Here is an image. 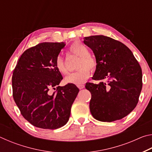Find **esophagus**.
<instances>
[{"mask_svg": "<svg viewBox=\"0 0 152 152\" xmlns=\"http://www.w3.org/2000/svg\"><path fill=\"white\" fill-rule=\"evenodd\" d=\"M77 86H78V88L79 89H83L84 88V84H78V85H77Z\"/></svg>", "mask_w": 152, "mask_h": 152, "instance_id": "34e87169", "label": "esophagus"}]
</instances>
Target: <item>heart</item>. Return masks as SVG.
Here are the masks:
<instances>
[{"mask_svg": "<svg viewBox=\"0 0 152 152\" xmlns=\"http://www.w3.org/2000/svg\"><path fill=\"white\" fill-rule=\"evenodd\" d=\"M70 51L72 54L79 56L77 61L76 71L69 74L65 78V82L69 84H80L83 83L89 78L91 75V71H94L97 66V62L95 59L89 54L88 48L80 42H74L70 47ZM56 67L59 72L61 74H68V70L67 69L65 61L62 57L58 56L56 59Z\"/></svg>", "mask_w": 152, "mask_h": 152, "instance_id": "obj_1", "label": "heart"}]
</instances>
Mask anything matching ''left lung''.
I'll return each mask as SVG.
<instances>
[{"label":"left lung","mask_w":152,"mask_h":152,"mask_svg":"<svg viewBox=\"0 0 152 152\" xmlns=\"http://www.w3.org/2000/svg\"><path fill=\"white\" fill-rule=\"evenodd\" d=\"M93 51L97 66L92 79L87 82L91 92L90 110L100 121L112 122L128 115L137 106L142 88V71L132 51L119 41L104 35L84 39Z\"/></svg>","instance_id":"8db88e82"}]
</instances>
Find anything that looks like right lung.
Returning <instances> with one entry per match:
<instances>
[{"instance_id": "1", "label": "right lung", "mask_w": 152, "mask_h": 152, "mask_svg": "<svg viewBox=\"0 0 152 152\" xmlns=\"http://www.w3.org/2000/svg\"><path fill=\"white\" fill-rule=\"evenodd\" d=\"M65 43L43 42L25 50L12 77V96L20 113L35 127L56 129L65 125L79 89L58 86L63 77L56 59Z\"/></svg>"}]
</instances>
